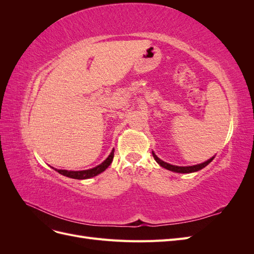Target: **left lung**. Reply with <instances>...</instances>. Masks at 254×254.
I'll use <instances>...</instances> for the list:
<instances>
[{
	"mask_svg": "<svg viewBox=\"0 0 254 254\" xmlns=\"http://www.w3.org/2000/svg\"><path fill=\"white\" fill-rule=\"evenodd\" d=\"M152 157L155 158V160L157 161V163H158L160 166H162L163 168H166V170H168V171H172V172H175V173H180V174H190V173H195V172L200 171V170H202L203 167H205L207 164L211 163L212 160L214 159V157H212L211 159L206 160L205 162L200 163V164H197V165H191V166H178V165H173V164L164 162L163 160H161L160 158H158L156 153L153 152V151H152Z\"/></svg>",
	"mask_w": 254,
	"mask_h": 254,
	"instance_id": "left-lung-1",
	"label": "left lung"
}]
</instances>
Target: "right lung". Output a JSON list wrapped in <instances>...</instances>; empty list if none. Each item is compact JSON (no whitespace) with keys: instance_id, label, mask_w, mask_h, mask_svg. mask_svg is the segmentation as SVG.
<instances>
[{"instance_id":"right-lung-1","label":"right lung","mask_w":254,"mask_h":254,"mask_svg":"<svg viewBox=\"0 0 254 254\" xmlns=\"http://www.w3.org/2000/svg\"><path fill=\"white\" fill-rule=\"evenodd\" d=\"M113 157H114V149H112L110 155L104 161V162H102L101 164L93 167V168H90V170H86V171H66V170H56V168H54V167H52V168H54V170L63 176L68 177V178L78 179V180L89 179V178L95 177L101 173H103L104 171H106L107 167H109V165L112 163Z\"/></svg>"}]
</instances>
